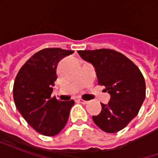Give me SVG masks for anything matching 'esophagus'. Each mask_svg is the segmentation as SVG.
Returning <instances> with one entry per match:
<instances>
[{"label": "esophagus", "mask_w": 158, "mask_h": 158, "mask_svg": "<svg viewBox=\"0 0 158 158\" xmlns=\"http://www.w3.org/2000/svg\"><path fill=\"white\" fill-rule=\"evenodd\" d=\"M78 102H79V103H82V104H85V105L89 102L88 101H85V100H83V99H78Z\"/></svg>", "instance_id": "1"}]
</instances>
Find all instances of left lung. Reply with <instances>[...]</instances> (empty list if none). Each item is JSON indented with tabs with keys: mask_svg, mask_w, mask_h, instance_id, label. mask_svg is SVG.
<instances>
[{
	"mask_svg": "<svg viewBox=\"0 0 158 158\" xmlns=\"http://www.w3.org/2000/svg\"><path fill=\"white\" fill-rule=\"evenodd\" d=\"M96 69L98 84L111 96L108 104L93 121L106 133L124 129L139 113L146 98V82L140 70L127 56L111 49L78 51Z\"/></svg>",
	"mask_w": 158,
	"mask_h": 158,
	"instance_id": "1",
	"label": "left lung"
}]
</instances>
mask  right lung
I'll return each instance as SVG.
<instances>
[{"label": "right lung", "instance_id": "obj_1", "mask_svg": "<svg viewBox=\"0 0 158 158\" xmlns=\"http://www.w3.org/2000/svg\"><path fill=\"white\" fill-rule=\"evenodd\" d=\"M73 51L45 48L30 57L16 76L13 99L16 107L26 122L45 136L61 132L69 119L73 100L61 102L52 97L60 60Z\"/></svg>", "mask_w": 158, "mask_h": 158}]
</instances>
